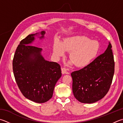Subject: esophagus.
I'll use <instances>...</instances> for the list:
<instances>
[{
    "instance_id": "obj_1",
    "label": "esophagus",
    "mask_w": 123,
    "mask_h": 123,
    "mask_svg": "<svg viewBox=\"0 0 123 123\" xmlns=\"http://www.w3.org/2000/svg\"><path fill=\"white\" fill-rule=\"evenodd\" d=\"M61 71H62V74H67V69H66V68H61Z\"/></svg>"
}]
</instances>
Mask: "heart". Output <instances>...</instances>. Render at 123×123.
Here are the masks:
<instances>
[{"label":"heart","mask_w":123,"mask_h":123,"mask_svg":"<svg viewBox=\"0 0 123 123\" xmlns=\"http://www.w3.org/2000/svg\"><path fill=\"white\" fill-rule=\"evenodd\" d=\"M53 49V54L57 59L64 56L66 52H70V61L77 67L83 68L97 57L100 45L98 41L91 40L86 36L75 35L66 37L62 42L55 41Z\"/></svg>","instance_id":"obj_1"}]
</instances>
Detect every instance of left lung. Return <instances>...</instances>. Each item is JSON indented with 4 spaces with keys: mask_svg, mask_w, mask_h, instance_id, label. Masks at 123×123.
I'll use <instances>...</instances> for the list:
<instances>
[{
    "mask_svg": "<svg viewBox=\"0 0 123 123\" xmlns=\"http://www.w3.org/2000/svg\"><path fill=\"white\" fill-rule=\"evenodd\" d=\"M112 46L109 42L105 52L79 70L71 73L74 96L83 103H93L108 92L115 71Z\"/></svg>",
    "mask_w": 123,
    "mask_h": 123,
    "instance_id": "obj_1",
    "label": "left lung"
}]
</instances>
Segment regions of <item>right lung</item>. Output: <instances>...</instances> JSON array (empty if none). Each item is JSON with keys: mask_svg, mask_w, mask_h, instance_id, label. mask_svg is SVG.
<instances>
[{"mask_svg": "<svg viewBox=\"0 0 123 123\" xmlns=\"http://www.w3.org/2000/svg\"><path fill=\"white\" fill-rule=\"evenodd\" d=\"M45 34L43 31L21 40L13 60V74L20 90L27 98L38 103L52 97L55 84L62 75L59 64L44 59L42 48L31 46L35 37L42 40Z\"/></svg>", "mask_w": 123, "mask_h": 123, "instance_id": "1", "label": "right lung"}]
</instances>
